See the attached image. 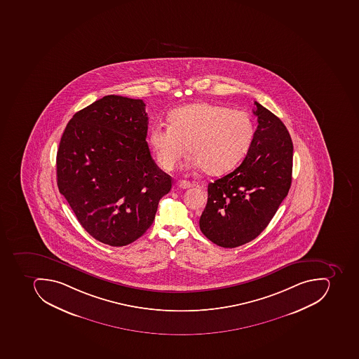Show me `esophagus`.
<instances>
[{
    "label": "esophagus",
    "instance_id": "esophagus-1",
    "mask_svg": "<svg viewBox=\"0 0 359 359\" xmlns=\"http://www.w3.org/2000/svg\"><path fill=\"white\" fill-rule=\"evenodd\" d=\"M175 186H177V188L179 189H188L190 188V187H191V184H190L189 181L180 180L178 181L177 184H175Z\"/></svg>",
    "mask_w": 359,
    "mask_h": 359
}]
</instances>
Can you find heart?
<instances>
[{"mask_svg": "<svg viewBox=\"0 0 359 359\" xmlns=\"http://www.w3.org/2000/svg\"><path fill=\"white\" fill-rule=\"evenodd\" d=\"M255 123L245 111L199 102L175 109L168 127L156 124L149 133L156 163L171 171L187 150L190 168L207 175H220L238 165L254 140Z\"/></svg>", "mask_w": 359, "mask_h": 359, "instance_id": "b5f03b06", "label": "heart"}]
</instances>
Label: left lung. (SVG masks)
<instances>
[{
    "mask_svg": "<svg viewBox=\"0 0 359 359\" xmlns=\"http://www.w3.org/2000/svg\"><path fill=\"white\" fill-rule=\"evenodd\" d=\"M258 127L243 163L208 184L200 230L224 248H236L258 237L291 186L294 146L286 126L256 102Z\"/></svg>",
    "mask_w": 359,
    "mask_h": 359,
    "instance_id": "8db88e82",
    "label": "left lung"
}]
</instances>
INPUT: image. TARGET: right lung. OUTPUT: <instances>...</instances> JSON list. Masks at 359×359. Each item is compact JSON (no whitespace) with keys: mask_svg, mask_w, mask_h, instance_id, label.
<instances>
[{"mask_svg":"<svg viewBox=\"0 0 359 359\" xmlns=\"http://www.w3.org/2000/svg\"><path fill=\"white\" fill-rule=\"evenodd\" d=\"M140 99L105 95L69 121L57 154L60 194L100 243L122 247L150 228L171 177L152 159Z\"/></svg>","mask_w":359,"mask_h":359,"instance_id":"right-lung-1","label":"right lung"}]
</instances>
